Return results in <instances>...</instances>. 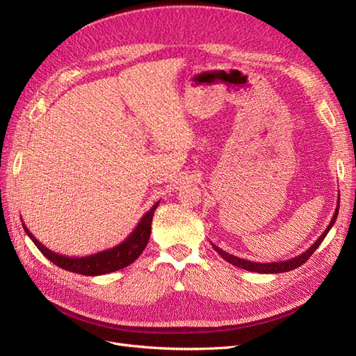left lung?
<instances>
[{"instance_id":"8db88e82","label":"left lung","mask_w":356,"mask_h":356,"mask_svg":"<svg viewBox=\"0 0 356 356\" xmlns=\"http://www.w3.org/2000/svg\"><path fill=\"white\" fill-rule=\"evenodd\" d=\"M339 207H340V196H339V202H337V208H336V212H334L332 218L328 224V227L325 229V232L322 233L319 238L316 239V242L312 245L309 250H306L303 254H300L294 258H291V260H285V261H277V263H255V261H250V260H245V258H241V257H236V255H232L229 252H225L222 250H220L218 246H215L212 243V248L215 251H217L225 261H229L230 264L233 266H238L241 268H243V270H250V272H257V273H284V272H289V270H294V268L300 267L301 264H305L309 257L314 254L316 251V248L322 243V241H324V238L327 236V233L331 230V227L334 225V222H336L337 220V213H339Z\"/></svg>"}]
</instances>
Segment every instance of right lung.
Returning a JSON list of instances; mask_svg holds the SVG:
<instances>
[{"label": "right lung", "mask_w": 356, "mask_h": 356, "mask_svg": "<svg viewBox=\"0 0 356 356\" xmlns=\"http://www.w3.org/2000/svg\"><path fill=\"white\" fill-rule=\"evenodd\" d=\"M159 203L160 202L153 204V208L144 213V217L139 220L135 230L129 234L122 243L110 248V250H104L86 257H68L53 252L35 239V236L28 230L24 222L22 225L31 241L34 242L35 246L41 251V254L49 258L51 263H55L58 267L84 276H99L124 268L126 266L132 264L136 258L143 254L148 243L149 234H152V221Z\"/></svg>", "instance_id": "add662e5"}]
</instances>
